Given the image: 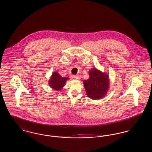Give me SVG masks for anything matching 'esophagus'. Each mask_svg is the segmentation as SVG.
Returning a JSON list of instances; mask_svg holds the SVG:
<instances>
[{
    "instance_id": "34e87169",
    "label": "esophagus",
    "mask_w": 152,
    "mask_h": 152,
    "mask_svg": "<svg viewBox=\"0 0 152 152\" xmlns=\"http://www.w3.org/2000/svg\"><path fill=\"white\" fill-rule=\"evenodd\" d=\"M81 78L80 75H72V78L74 79V80H80Z\"/></svg>"
}]
</instances>
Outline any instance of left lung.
<instances>
[{"mask_svg": "<svg viewBox=\"0 0 152 152\" xmlns=\"http://www.w3.org/2000/svg\"><path fill=\"white\" fill-rule=\"evenodd\" d=\"M89 78L83 80L86 95L93 99H100L107 94L110 86V80L107 73L95 68L89 71Z\"/></svg>", "mask_w": 152, "mask_h": 152, "instance_id": "obj_1", "label": "left lung"}]
</instances>
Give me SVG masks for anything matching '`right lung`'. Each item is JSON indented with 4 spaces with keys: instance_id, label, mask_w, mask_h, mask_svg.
Masks as SVG:
<instances>
[{
    "instance_id": "obj_1",
    "label": "right lung",
    "mask_w": 152,
    "mask_h": 152,
    "mask_svg": "<svg viewBox=\"0 0 152 152\" xmlns=\"http://www.w3.org/2000/svg\"><path fill=\"white\" fill-rule=\"evenodd\" d=\"M68 80H69V78L62 77L59 73L55 72H53L50 78L48 85L50 87L56 91H60L64 87L66 81Z\"/></svg>"
}]
</instances>
